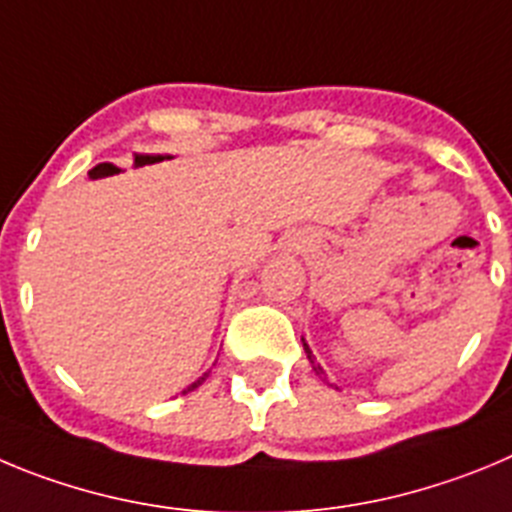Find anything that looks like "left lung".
<instances>
[{
    "instance_id": "8db88e82",
    "label": "left lung",
    "mask_w": 512,
    "mask_h": 512,
    "mask_svg": "<svg viewBox=\"0 0 512 512\" xmlns=\"http://www.w3.org/2000/svg\"><path fill=\"white\" fill-rule=\"evenodd\" d=\"M303 349H306V354H308V362H311V367H313V372H316V375L321 377V380H326V375H324V370H321V365L319 362H316V357H313V352L311 349H308V344H306V339H303Z\"/></svg>"
}]
</instances>
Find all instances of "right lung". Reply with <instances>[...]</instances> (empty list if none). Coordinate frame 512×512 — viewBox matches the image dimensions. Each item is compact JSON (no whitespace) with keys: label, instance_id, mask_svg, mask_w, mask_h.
Here are the masks:
<instances>
[{"label":"right lung","instance_id":"obj_1","mask_svg":"<svg viewBox=\"0 0 512 512\" xmlns=\"http://www.w3.org/2000/svg\"><path fill=\"white\" fill-rule=\"evenodd\" d=\"M206 377H209V372H206V375H204V377H199V380H196V382H191V385H188V388H186V390H183V393H191V390H196V388H199V385H201V382H204V380H206Z\"/></svg>","mask_w":512,"mask_h":512}]
</instances>
